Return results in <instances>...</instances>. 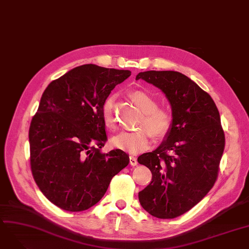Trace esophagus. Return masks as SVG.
<instances>
[{
    "label": "esophagus",
    "mask_w": 249,
    "mask_h": 249,
    "mask_svg": "<svg viewBox=\"0 0 249 249\" xmlns=\"http://www.w3.org/2000/svg\"><path fill=\"white\" fill-rule=\"evenodd\" d=\"M129 164H131L132 166H137V165H138V160H137V158H136V157H133V156L129 157Z\"/></svg>",
    "instance_id": "esophagus-1"
}]
</instances>
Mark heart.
Listing matches in <instances>:
<instances>
[{
	"instance_id": "1",
	"label": "heart",
	"mask_w": 249,
	"mask_h": 249,
	"mask_svg": "<svg viewBox=\"0 0 249 249\" xmlns=\"http://www.w3.org/2000/svg\"><path fill=\"white\" fill-rule=\"evenodd\" d=\"M131 98L143 112V117L138 124L140 129L118 134L111 139V145L129 154H138L149 148L152 136L155 139H163L170 133L173 116L169 110L159 108L156 99L144 91L132 92ZM113 109L114 97L109 96L105 99L101 108L103 123L108 129L116 127Z\"/></svg>"
}]
</instances>
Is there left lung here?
<instances>
[{
	"label": "left lung",
	"mask_w": 249,
	"mask_h": 249,
	"mask_svg": "<svg viewBox=\"0 0 249 249\" xmlns=\"http://www.w3.org/2000/svg\"><path fill=\"white\" fill-rule=\"evenodd\" d=\"M140 79L165 94L173 125L156 150L138 158L152 172L139 200L150 215L173 219L199 203L217 180L225 148L220 113L209 94L179 72L147 71Z\"/></svg>",
	"instance_id": "left-lung-1"
}]
</instances>
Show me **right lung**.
Returning <instances> with one entry per match:
<instances>
[{"label":"right lung","mask_w":249,"mask_h":249,"mask_svg":"<svg viewBox=\"0 0 249 249\" xmlns=\"http://www.w3.org/2000/svg\"><path fill=\"white\" fill-rule=\"evenodd\" d=\"M129 76L127 70L83 65L44 90L29 127L30 166L41 193L56 207L69 212L91 208L127 166L124 151L101 152L107 140L101 108Z\"/></svg>","instance_id":"1"}]
</instances>
